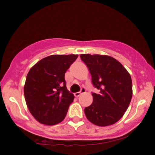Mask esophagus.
<instances>
[{
  "label": "esophagus",
  "mask_w": 155,
  "mask_h": 155,
  "mask_svg": "<svg viewBox=\"0 0 155 155\" xmlns=\"http://www.w3.org/2000/svg\"><path fill=\"white\" fill-rule=\"evenodd\" d=\"M84 92H85V89L84 88V87H82V88H81V92H76V93H74V96H75V97H79V96L81 95V93H84Z\"/></svg>",
  "instance_id": "1"
}]
</instances>
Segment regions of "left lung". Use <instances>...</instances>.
Listing matches in <instances>:
<instances>
[{
  "label": "left lung",
  "mask_w": 155,
  "mask_h": 155,
  "mask_svg": "<svg viewBox=\"0 0 155 155\" xmlns=\"http://www.w3.org/2000/svg\"><path fill=\"white\" fill-rule=\"evenodd\" d=\"M94 87L100 93H92V104L84 108L87 120L101 127L111 125L123 117L133 95L132 79L118 60L108 55L82 54Z\"/></svg>",
  "instance_id": "obj_1"
}]
</instances>
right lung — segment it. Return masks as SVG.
I'll return each instance as SVG.
<instances>
[{
  "label": "right lung",
  "instance_id": "1",
  "mask_svg": "<svg viewBox=\"0 0 155 155\" xmlns=\"http://www.w3.org/2000/svg\"><path fill=\"white\" fill-rule=\"evenodd\" d=\"M78 54H53L30 69L24 86L28 110L40 123L54 125L65 119L74 96L67 90L65 74Z\"/></svg>",
  "mask_w": 155,
  "mask_h": 155
}]
</instances>
